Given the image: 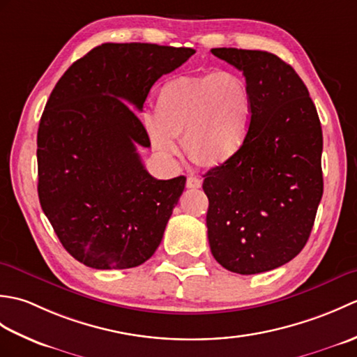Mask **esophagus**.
Returning <instances> with one entry per match:
<instances>
[{
    "label": "esophagus",
    "mask_w": 357,
    "mask_h": 357,
    "mask_svg": "<svg viewBox=\"0 0 357 357\" xmlns=\"http://www.w3.org/2000/svg\"><path fill=\"white\" fill-rule=\"evenodd\" d=\"M202 185V179L198 176H188L187 178V188H199Z\"/></svg>",
    "instance_id": "1"
}]
</instances>
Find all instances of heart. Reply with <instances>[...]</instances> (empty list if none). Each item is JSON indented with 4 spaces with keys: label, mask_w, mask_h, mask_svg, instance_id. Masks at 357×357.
<instances>
[{
    "label": "heart",
    "mask_w": 357,
    "mask_h": 357,
    "mask_svg": "<svg viewBox=\"0 0 357 357\" xmlns=\"http://www.w3.org/2000/svg\"><path fill=\"white\" fill-rule=\"evenodd\" d=\"M253 101L247 82L231 72L178 75L159 87L147 128L155 149L176 153L183 138L188 161L215 169L236 158L248 138Z\"/></svg>",
    "instance_id": "obj_1"
}]
</instances>
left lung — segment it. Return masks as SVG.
<instances>
[{"instance_id": "left-lung-1", "label": "left lung", "mask_w": 357, "mask_h": 357, "mask_svg": "<svg viewBox=\"0 0 357 357\" xmlns=\"http://www.w3.org/2000/svg\"><path fill=\"white\" fill-rule=\"evenodd\" d=\"M245 77L253 110L245 146L204 174L211 255L256 275L305 247L324 193L322 128L308 89L290 64L262 50L211 49Z\"/></svg>"}]
</instances>
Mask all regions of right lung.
<instances>
[{"instance_id": "1", "label": "right lung", "mask_w": 357, "mask_h": 357, "mask_svg": "<svg viewBox=\"0 0 357 357\" xmlns=\"http://www.w3.org/2000/svg\"><path fill=\"white\" fill-rule=\"evenodd\" d=\"M190 47L105 43L56 82L38 128V196L75 259L96 270L138 267L161 244L185 176L156 179L136 146L151 86L183 66Z\"/></svg>"}]
</instances>
